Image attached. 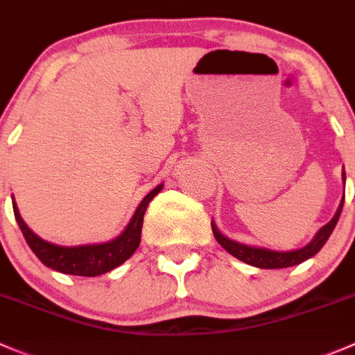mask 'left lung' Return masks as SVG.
<instances>
[{
  "instance_id": "left-lung-1",
  "label": "left lung",
  "mask_w": 355,
  "mask_h": 355,
  "mask_svg": "<svg viewBox=\"0 0 355 355\" xmlns=\"http://www.w3.org/2000/svg\"><path fill=\"white\" fill-rule=\"evenodd\" d=\"M343 184H345V171L342 173ZM343 199L340 202L338 209H336L335 216L329 220L326 225H322L321 229L318 230L314 237H312L311 243H307L305 246L297 248V250H288V251H277L270 250V248H261V246H253V244H244L239 243V241H234L230 237L223 236L218 230V227L215 225V222L211 220V229L213 236L218 241L220 246L225 251H229L232 257H236L237 260L244 261L248 265H253V267H258V269H284V267H293V265L302 263V261L309 260L311 257H314L315 253H319L322 246H324L326 241L331 236L333 229H335L336 222L340 218V213H342L343 208Z\"/></svg>"
}]
</instances>
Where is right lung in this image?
Segmentation results:
<instances>
[{
    "mask_svg": "<svg viewBox=\"0 0 355 355\" xmlns=\"http://www.w3.org/2000/svg\"><path fill=\"white\" fill-rule=\"evenodd\" d=\"M161 189H163V184L153 189L137 206L135 213H133L132 220L125 227V230L118 237L105 241V243L78 244V246H62V244L50 243L46 239H41L37 234H34L27 227V223L20 216L15 199H13V213H15V220L29 248L46 267L57 270V272L71 274V276L95 277L119 267L123 261H126L135 253L140 244L146 209L154 196L159 194Z\"/></svg>",
    "mask_w": 355,
    "mask_h": 355,
    "instance_id": "obj_1",
    "label": "right lung"
}]
</instances>
